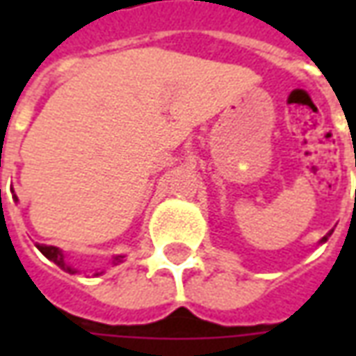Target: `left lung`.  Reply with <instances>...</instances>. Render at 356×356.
<instances>
[{
    "mask_svg": "<svg viewBox=\"0 0 356 356\" xmlns=\"http://www.w3.org/2000/svg\"><path fill=\"white\" fill-rule=\"evenodd\" d=\"M328 236H330V234H326V236H324V238H322L321 242H326V240H328Z\"/></svg>",
    "mask_w": 356,
    "mask_h": 356,
    "instance_id": "left-lung-1",
    "label": "left lung"
}]
</instances>
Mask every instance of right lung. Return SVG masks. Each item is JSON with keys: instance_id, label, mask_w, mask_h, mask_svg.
Returning a JSON list of instances; mask_svg holds the SVG:
<instances>
[{"instance_id": "1", "label": "right lung", "mask_w": 356, "mask_h": 356, "mask_svg": "<svg viewBox=\"0 0 356 356\" xmlns=\"http://www.w3.org/2000/svg\"><path fill=\"white\" fill-rule=\"evenodd\" d=\"M38 250H40V252H42V254L45 255V257H47L49 261H53V263H55V265H57V267L63 268L65 273H70V275H74V273H78L76 268L70 267V265H68V263L65 261V255H63V252H60L58 248H55V246H43V244H42V246H38ZM122 261H124V255H116V257L112 259V263H114V265H118V263H122ZM95 275L99 276V275H102V273H95Z\"/></svg>"}]
</instances>
